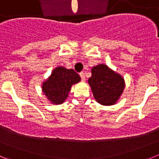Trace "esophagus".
Instances as JSON below:
<instances>
[{
    "label": "esophagus",
    "mask_w": 159,
    "mask_h": 159,
    "mask_svg": "<svg viewBox=\"0 0 159 159\" xmlns=\"http://www.w3.org/2000/svg\"><path fill=\"white\" fill-rule=\"evenodd\" d=\"M80 77H81V80L82 81L85 80V75H84V72L80 73Z\"/></svg>",
    "instance_id": "34e87169"
}]
</instances>
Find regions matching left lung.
Listing matches in <instances>:
<instances>
[{
	"label": "left lung",
	"mask_w": 159,
	"mask_h": 159,
	"mask_svg": "<svg viewBox=\"0 0 159 159\" xmlns=\"http://www.w3.org/2000/svg\"><path fill=\"white\" fill-rule=\"evenodd\" d=\"M88 84L95 99L102 105L115 104L125 88L123 77L105 64L92 67Z\"/></svg>",
	"instance_id": "obj_1"
}]
</instances>
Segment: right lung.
I'll return each instance as SVG.
<instances>
[{
    "label": "right lung",
    "instance_id": "1",
    "mask_svg": "<svg viewBox=\"0 0 159 159\" xmlns=\"http://www.w3.org/2000/svg\"><path fill=\"white\" fill-rule=\"evenodd\" d=\"M80 81V76L73 69L57 67L43 83L42 90L48 99L55 104H60L67 99L71 85Z\"/></svg>",
    "mask_w": 159,
    "mask_h": 159
}]
</instances>
